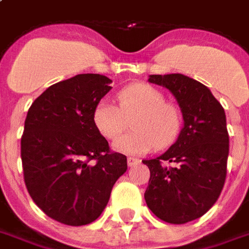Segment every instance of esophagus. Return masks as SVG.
<instances>
[{"label":"esophagus","instance_id":"obj_1","mask_svg":"<svg viewBox=\"0 0 249 249\" xmlns=\"http://www.w3.org/2000/svg\"><path fill=\"white\" fill-rule=\"evenodd\" d=\"M126 162H128V166L130 167V166H134V165H137V163H139V160L133 157H128Z\"/></svg>","mask_w":249,"mask_h":249}]
</instances>
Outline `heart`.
<instances>
[{"instance_id": "obj_1", "label": "heart", "mask_w": 249, "mask_h": 249, "mask_svg": "<svg viewBox=\"0 0 249 249\" xmlns=\"http://www.w3.org/2000/svg\"><path fill=\"white\" fill-rule=\"evenodd\" d=\"M117 107L101 101L93 110V124L107 140H115L131 122L134 129L113 142V149L126 154H143L153 148H166L181 132V112L165 101L160 89L148 83H133L116 96Z\"/></svg>"}]
</instances>
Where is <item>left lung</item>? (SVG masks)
<instances>
[{
  "label": "left lung",
  "instance_id": "obj_1",
  "mask_svg": "<svg viewBox=\"0 0 249 249\" xmlns=\"http://www.w3.org/2000/svg\"><path fill=\"white\" fill-rule=\"evenodd\" d=\"M148 82L173 93L183 128L163 154L142 161L150 170L145 200L161 220L183 224L204 215L222 193L230 150L226 113L209 88L182 73L149 75Z\"/></svg>",
  "mask_w": 249,
  "mask_h": 249
}]
</instances>
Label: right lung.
<instances>
[{
  "instance_id": "add662e5",
  "label": "right lung",
  "mask_w": 249,
  "mask_h": 249,
  "mask_svg": "<svg viewBox=\"0 0 249 249\" xmlns=\"http://www.w3.org/2000/svg\"><path fill=\"white\" fill-rule=\"evenodd\" d=\"M104 75L80 73L53 84L31 104L21 139L23 177L31 199L67 226L96 220L128 165L109 152L93 110L112 89Z\"/></svg>"
}]
</instances>
